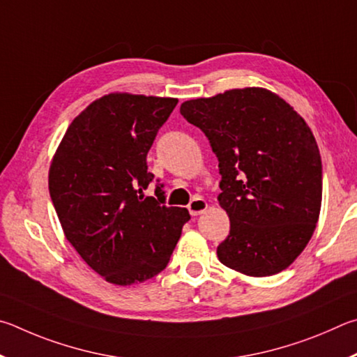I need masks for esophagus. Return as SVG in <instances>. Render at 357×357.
I'll use <instances>...</instances> for the list:
<instances>
[{
    "label": "esophagus",
    "mask_w": 357,
    "mask_h": 357,
    "mask_svg": "<svg viewBox=\"0 0 357 357\" xmlns=\"http://www.w3.org/2000/svg\"><path fill=\"white\" fill-rule=\"evenodd\" d=\"M208 208V204L204 201L202 197H196V199H192V201L190 202V205H188V210H190V215L191 216H199V215H202L205 210Z\"/></svg>",
    "instance_id": "1"
}]
</instances>
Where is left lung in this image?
<instances>
[{"label":"left lung","mask_w":357,"mask_h":357,"mask_svg":"<svg viewBox=\"0 0 357 357\" xmlns=\"http://www.w3.org/2000/svg\"><path fill=\"white\" fill-rule=\"evenodd\" d=\"M180 112L204 131L220 161L218 201L230 232L218 259L252 278L289 268L321 208V156L309 125L265 87L188 100Z\"/></svg>","instance_id":"8db88e82"}]
</instances>
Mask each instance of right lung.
Returning <instances> with one entry per match:
<instances>
[{
    "instance_id": "add662e5",
    "label": "right lung",
    "mask_w": 357,
    "mask_h": 357,
    "mask_svg": "<svg viewBox=\"0 0 357 357\" xmlns=\"http://www.w3.org/2000/svg\"><path fill=\"white\" fill-rule=\"evenodd\" d=\"M177 98L111 92L68 125L48 172L50 196L68 243L106 282L127 287L165 270L186 208L144 190L147 152Z\"/></svg>"
}]
</instances>
